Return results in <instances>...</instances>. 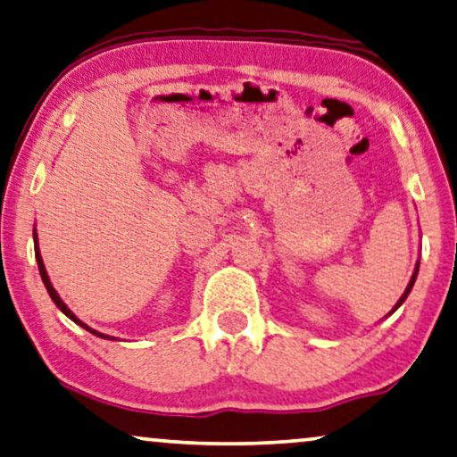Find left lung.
Instances as JSON below:
<instances>
[{
	"mask_svg": "<svg viewBox=\"0 0 457 457\" xmlns=\"http://www.w3.org/2000/svg\"><path fill=\"white\" fill-rule=\"evenodd\" d=\"M416 276H418V265H416V271H413V276H411V279H410V284H407V288H405V292H403V296H401V299L397 301V305H395V309H397L401 303H403L405 299H407V295H410V290H411V286H413V282H416ZM393 309V312H395Z\"/></svg>",
	"mask_w": 457,
	"mask_h": 457,
	"instance_id": "obj_1",
	"label": "left lung"
}]
</instances>
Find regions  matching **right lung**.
<instances>
[{"label":"right lung","mask_w":457,"mask_h":457,"mask_svg":"<svg viewBox=\"0 0 457 457\" xmlns=\"http://www.w3.org/2000/svg\"><path fill=\"white\" fill-rule=\"evenodd\" d=\"M35 246H37V236H35ZM35 257H37V265H39V273H41V279H44V284H46V288H47V292H50V296H52V301L56 303V307L60 309V312H62L66 318H71L72 321H75V324H79V326H83L85 330H89L91 334H96V337H102V338H108V337H104V334H100V332H96V330H91V328H87L83 324L81 320H77L75 318V313L71 312L69 307L64 305L62 303V299H60L58 296V292L54 290V286H52V282H50V278H47V271H46V267H44V259H41V254H39V248H35Z\"/></svg>","instance_id":"1"}]
</instances>
